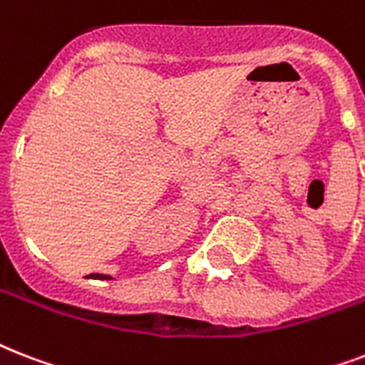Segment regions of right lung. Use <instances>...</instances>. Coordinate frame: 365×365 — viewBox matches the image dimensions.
Segmentation results:
<instances>
[{
	"label": "right lung",
	"instance_id": "right-lung-1",
	"mask_svg": "<svg viewBox=\"0 0 365 365\" xmlns=\"http://www.w3.org/2000/svg\"><path fill=\"white\" fill-rule=\"evenodd\" d=\"M91 278H100V280H110L111 277H108V274H98V272H93V274H88Z\"/></svg>",
	"mask_w": 365,
	"mask_h": 365
}]
</instances>
